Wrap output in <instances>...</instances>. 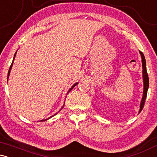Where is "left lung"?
<instances>
[{
  "label": "left lung",
  "instance_id": "left-lung-1",
  "mask_svg": "<svg viewBox=\"0 0 157 157\" xmlns=\"http://www.w3.org/2000/svg\"><path fill=\"white\" fill-rule=\"evenodd\" d=\"M139 52H140V55H141V58H142V79H143V94H142L141 102H140V110H139V113H140L142 109H143L145 99H146V97H147V89H148V86H149V79H148V76H147V73L146 61H145V56H144L143 53H142V52L140 51Z\"/></svg>",
  "mask_w": 157,
  "mask_h": 157
}]
</instances>
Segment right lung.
<instances>
[{
	"instance_id": "obj_1",
	"label": "right lung",
	"mask_w": 157,
	"mask_h": 157,
	"mask_svg": "<svg viewBox=\"0 0 157 157\" xmlns=\"http://www.w3.org/2000/svg\"><path fill=\"white\" fill-rule=\"evenodd\" d=\"M16 53H17V52H15V55H14V57H13V60H12V64H11V66H10V69H9V72H8V76H7V81H8L9 77H10V71H11V69H12V65H13L14 60H15V56H16ZM77 83H78V82H76V83H75V84H74V85H73V86H71V88H70V89H69V90H68V92H67V94H68V93H69V92H70V91H71V90H72V89H73V88H74V87H75V86H77ZM63 106H64V105H63V107H62V108H61V109H60V110H61V109H63ZM57 113H55V114H54V115H53V116L50 117H48V119H46V120H40V121H46V120H48V119H50V118H51V117H54V116H55V115H56V114H57Z\"/></svg>"
}]
</instances>
